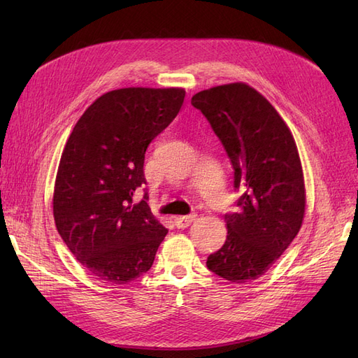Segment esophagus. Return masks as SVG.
Wrapping results in <instances>:
<instances>
[{
	"label": "esophagus",
	"mask_w": 358,
	"mask_h": 358,
	"mask_svg": "<svg viewBox=\"0 0 358 358\" xmlns=\"http://www.w3.org/2000/svg\"><path fill=\"white\" fill-rule=\"evenodd\" d=\"M196 218H197L196 213L183 215V216H176L175 224H176L178 229H187V227H189L194 221H196Z\"/></svg>",
	"instance_id": "obj_1"
}]
</instances>
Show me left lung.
Returning <instances> with one entry per match:
<instances>
[{"mask_svg":"<svg viewBox=\"0 0 358 358\" xmlns=\"http://www.w3.org/2000/svg\"><path fill=\"white\" fill-rule=\"evenodd\" d=\"M191 104L208 119L234 170L237 212L225 213L227 239L206 266L230 282L264 275L297 236L305 180L297 146L275 107L246 83L197 92Z\"/></svg>","mask_w":358,"mask_h":358,"instance_id":"obj_1","label":"left lung"}]
</instances>
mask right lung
<instances>
[{
  "instance_id": "right-lung-1",
  "label": "right lung",
  "mask_w": 358,
  "mask_h": 358,
  "mask_svg": "<svg viewBox=\"0 0 358 358\" xmlns=\"http://www.w3.org/2000/svg\"><path fill=\"white\" fill-rule=\"evenodd\" d=\"M180 88H124L96 99L74 125L53 192L59 236L99 280L127 284L152 267L167 229L148 206L145 154L179 113Z\"/></svg>"
}]
</instances>
